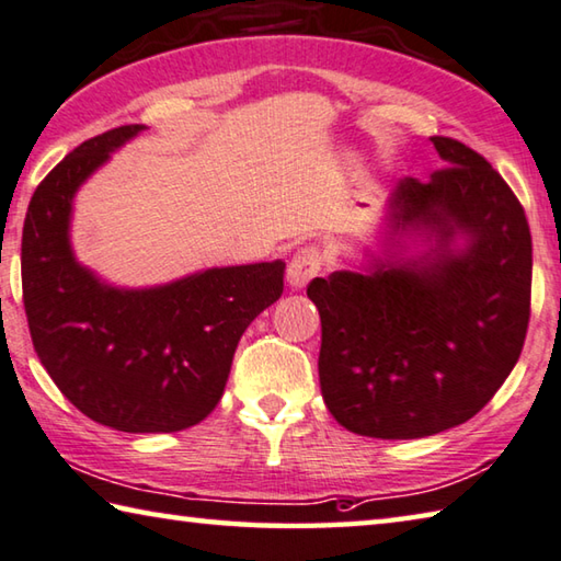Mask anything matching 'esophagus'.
<instances>
[{
  "label": "esophagus",
  "mask_w": 561,
  "mask_h": 561,
  "mask_svg": "<svg viewBox=\"0 0 561 561\" xmlns=\"http://www.w3.org/2000/svg\"><path fill=\"white\" fill-rule=\"evenodd\" d=\"M322 271V253L318 245H302L298 253L293 255V261L288 263V283L296 290L306 288L310 278Z\"/></svg>",
  "instance_id": "34e87169"
}]
</instances>
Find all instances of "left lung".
<instances>
[{
	"instance_id": "8db88e82",
	"label": "left lung",
	"mask_w": 561,
	"mask_h": 561,
	"mask_svg": "<svg viewBox=\"0 0 561 561\" xmlns=\"http://www.w3.org/2000/svg\"><path fill=\"white\" fill-rule=\"evenodd\" d=\"M446 164L391 194L401 229L436 231L440 253L375 273L312 278L322 322L320 389L340 426L369 438H424L466 424L503 387L529 325L533 236L523 204L483 154L434 135ZM456 230L471 245L456 256Z\"/></svg>"
}]
</instances>
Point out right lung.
I'll use <instances>...</instances> for the list:
<instances>
[{
    "instance_id": "1",
    "label": "right lung",
    "mask_w": 561,
    "mask_h": 561,
    "mask_svg": "<svg viewBox=\"0 0 561 561\" xmlns=\"http://www.w3.org/2000/svg\"><path fill=\"white\" fill-rule=\"evenodd\" d=\"M140 130L91 137L36 186L22 231V293L36 355L81 414L127 434H172L219 404L236 345L280 298L286 263L211 268L152 290L107 288L81 268L68 243L73 194Z\"/></svg>"
}]
</instances>
